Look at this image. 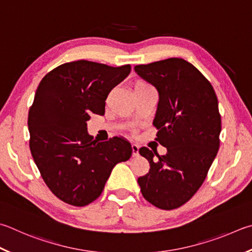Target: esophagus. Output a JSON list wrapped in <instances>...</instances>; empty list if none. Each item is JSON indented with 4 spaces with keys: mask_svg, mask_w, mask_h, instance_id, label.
<instances>
[{
    "mask_svg": "<svg viewBox=\"0 0 252 252\" xmlns=\"http://www.w3.org/2000/svg\"><path fill=\"white\" fill-rule=\"evenodd\" d=\"M131 148H132V157H133V158L138 157V155H139V146L136 145L135 143H132Z\"/></svg>",
    "mask_w": 252,
    "mask_h": 252,
    "instance_id": "1",
    "label": "esophagus"
}]
</instances>
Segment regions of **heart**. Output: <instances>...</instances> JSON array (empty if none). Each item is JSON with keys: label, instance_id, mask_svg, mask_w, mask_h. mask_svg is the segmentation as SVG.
<instances>
[{"label": "heart", "instance_id": "heart-1", "mask_svg": "<svg viewBox=\"0 0 252 252\" xmlns=\"http://www.w3.org/2000/svg\"><path fill=\"white\" fill-rule=\"evenodd\" d=\"M143 85H148V84H146V82H144V81H138V82H136V84H135L134 88H135V87H140V86H143Z\"/></svg>", "mask_w": 252, "mask_h": 252}]
</instances>
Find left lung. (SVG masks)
Returning a JSON list of instances; mask_svg holds the SVG:
<instances>
[{"label": "left lung", "mask_w": 252, "mask_h": 252, "mask_svg": "<svg viewBox=\"0 0 252 252\" xmlns=\"http://www.w3.org/2000/svg\"><path fill=\"white\" fill-rule=\"evenodd\" d=\"M134 70L157 88L155 139L167 153L141 148L150 171L138 178L141 193L155 207L171 210L193 197L219 149L221 119L217 95L197 68L182 58L138 65Z\"/></svg>", "instance_id": "obj_1"}]
</instances>
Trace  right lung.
Segmentation results:
<instances>
[{
  "label": "right lung",
  "mask_w": 252,
  "mask_h": 252,
  "mask_svg": "<svg viewBox=\"0 0 252 252\" xmlns=\"http://www.w3.org/2000/svg\"><path fill=\"white\" fill-rule=\"evenodd\" d=\"M130 71V65L77 61L39 82L27 120L30 149L44 182L63 202L78 207L93 203L116 164L131 158L126 140L97 142L87 132L91 114H104L109 93Z\"/></svg>",
  "instance_id": "add662e5"
}]
</instances>
